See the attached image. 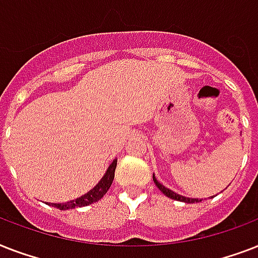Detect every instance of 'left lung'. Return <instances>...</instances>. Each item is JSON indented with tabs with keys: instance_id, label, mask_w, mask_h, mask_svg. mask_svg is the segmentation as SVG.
Segmentation results:
<instances>
[{
	"instance_id": "8db88e82",
	"label": "left lung",
	"mask_w": 258,
	"mask_h": 258,
	"mask_svg": "<svg viewBox=\"0 0 258 258\" xmlns=\"http://www.w3.org/2000/svg\"><path fill=\"white\" fill-rule=\"evenodd\" d=\"M153 179H154V183L157 184V187L159 188V190H161V191L163 192L166 197H169V198H171V200L180 201V202H186V204H196V202H200L201 201V200H198V198H186V197L176 194V192H174L172 190H170V188L165 187V186H163L161 182H158L157 178H155V175H153Z\"/></svg>"
}]
</instances>
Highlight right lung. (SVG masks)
Masks as SVG:
<instances>
[{
	"instance_id": "obj_1",
	"label": "right lung",
	"mask_w": 258,
	"mask_h": 258,
	"mask_svg": "<svg viewBox=\"0 0 258 258\" xmlns=\"http://www.w3.org/2000/svg\"><path fill=\"white\" fill-rule=\"evenodd\" d=\"M116 163L117 161H115L109 165V167L107 169L105 174L103 175L100 180H99V183L92 188V190H89L87 194L84 196L79 197L78 200L70 201V202H66V204H49L54 208L60 209V210H68V209H75V208H83V206H88V205L93 204V202H97L99 200H101L104 194L108 191V188L111 187V184H112L113 176H115V169H116Z\"/></svg>"
}]
</instances>
